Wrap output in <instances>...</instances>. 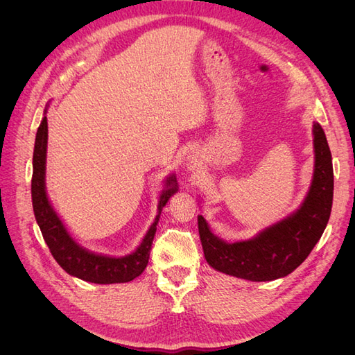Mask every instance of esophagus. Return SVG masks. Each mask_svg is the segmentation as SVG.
Wrapping results in <instances>:
<instances>
[{"label": "esophagus", "mask_w": 355, "mask_h": 355, "mask_svg": "<svg viewBox=\"0 0 355 355\" xmlns=\"http://www.w3.org/2000/svg\"><path fill=\"white\" fill-rule=\"evenodd\" d=\"M188 168H189V170H194V168H196V164H194V161H191V163L188 164Z\"/></svg>", "instance_id": "obj_1"}]
</instances>
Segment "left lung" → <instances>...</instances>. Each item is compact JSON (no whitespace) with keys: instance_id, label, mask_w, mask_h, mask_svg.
<instances>
[{"instance_id":"8db88e82","label":"left lung","mask_w":355,"mask_h":355,"mask_svg":"<svg viewBox=\"0 0 355 355\" xmlns=\"http://www.w3.org/2000/svg\"><path fill=\"white\" fill-rule=\"evenodd\" d=\"M314 176L295 213L253 239L227 243L198 214L200 240L207 263L216 271L250 282H272L293 272L323 235L333 202V166L324 130L314 123Z\"/></svg>"}]
</instances>
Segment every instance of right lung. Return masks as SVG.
Listing matches in <instances>:
<instances>
[{"instance_id": "obj_1", "label": "right lung", "mask_w": 355, "mask_h": 355, "mask_svg": "<svg viewBox=\"0 0 355 355\" xmlns=\"http://www.w3.org/2000/svg\"><path fill=\"white\" fill-rule=\"evenodd\" d=\"M47 110L44 118L37 130L34 158H32V207L42 237L47 243L49 249L56 262L69 275L81 278L84 282L96 284H112V283H127L135 280L141 275L149 261L151 245L157 231V223L159 214L168 198L178 192L176 176L170 175L166 179V188L159 196L158 214L154 223L149 227L148 232L137 249L127 256L112 257L98 254L85 250L67 231L65 225L59 219L58 213L51 207L46 192V155H47Z\"/></svg>"}]
</instances>
